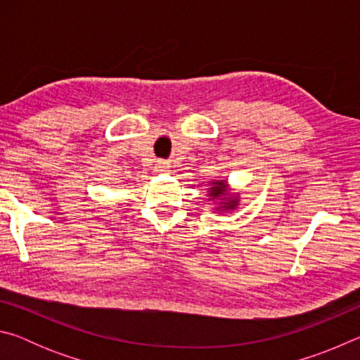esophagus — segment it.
<instances>
[{
	"instance_id": "esophagus-1",
	"label": "esophagus",
	"mask_w": 360,
	"mask_h": 360,
	"mask_svg": "<svg viewBox=\"0 0 360 360\" xmlns=\"http://www.w3.org/2000/svg\"><path fill=\"white\" fill-rule=\"evenodd\" d=\"M155 168H157V172H168L169 169V165H168V162H157V165H155Z\"/></svg>"
}]
</instances>
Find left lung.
Segmentation results:
<instances>
[{"mask_svg":"<svg viewBox=\"0 0 360 360\" xmlns=\"http://www.w3.org/2000/svg\"><path fill=\"white\" fill-rule=\"evenodd\" d=\"M212 186H214V187H211V193H210L212 198H216V197H219V195L224 193V181L212 182ZM233 206H236V198L229 200V202L225 203L224 210H233Z\"/></svg>","mask_w":360,"mask_h":360,"instance_id":"8db88e82","label":"left lung"}]
</instances>
